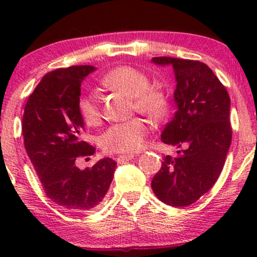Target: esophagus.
Masks as SVG:
<instances>
[{
	"label": "esophagus",
	"mask_w": 257,
	"mask_h": 257,
	"mask_svg": "<svg viewBox=\"0 0 257 257\" xmlns=\"http://www.w3.org/2000/svg\"><path fill=\"white\" fill-rule=\"evenodd\" d=\"M134 157H135L134 155H120L118 156V158H117V162H118V163H124V162L131 161V159H133Z\"/></svg>",
	"instance_id": "esophagus-1"
}]
</instances>
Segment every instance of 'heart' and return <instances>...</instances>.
I'll return each instance as SVG.
<instances>
[{
  "label": "heart",
  "mask_w": 257,
  "mask_h": 257,
  "mask_svg": "<svg viewBox=\"0 0 257 257\" xmlns=\"http://www.w3.org/2000/svg\"><path fill=\"white\" fill-rule=\"evenodd\" d=\"M100 84L107 90L118 91L132 98V108L153 120H161L169 111V99L164 90L150 85V78L144 72L131 66H118L100 79ZM81 117L88 124H95L100 118V107L96 99L83 94L77 100ZM149 125L144 119L133 118L117 123L101 135L100 144L106 152L132 153L144 146L149 134Z\"/></svg>",
  "instance_id": "1"
}]
</instances>
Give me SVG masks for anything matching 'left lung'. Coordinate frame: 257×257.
<instances>
[{
  "mask_svg": "<svg viewBox=\"0 0 257 257\" xmlns=\"http://www.w3.org/2000/svg\"><path fill=\"white\" fill-rule=\"evenodd\" d=\"M152 63L172 65L178 111L162 132V141L182 147L167 156L152 179L156 197L172 206H187L213 187L222 172L232 141L231 100L226 88L204 63L170 57Z\"/></svg>",
  "mask_w": 257,
  "mask_h": 257,
  "instance_id": "1",
  "label": "left lung"
}]
</instances>
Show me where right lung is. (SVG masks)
<instances>
[{"label":"right lung","instance_id":"add662e5","mask_svg":"<svg viewBox=\"0 0 257 257\" xmlns=\"http://www.w3.org/2000/svg\"><path fill=\"white\" fill-rule=\"evenodd\" d=\"M95 67L70 66L48 72L29 96L23 116V137L47 197L65 210L95 209L113 179L117 163L106 157L91 168L76 167L95 149L82 140L83 118L77 108L81 84Z\"/></svg>","mask_w":257,"mask_h":257}]
</instances>
